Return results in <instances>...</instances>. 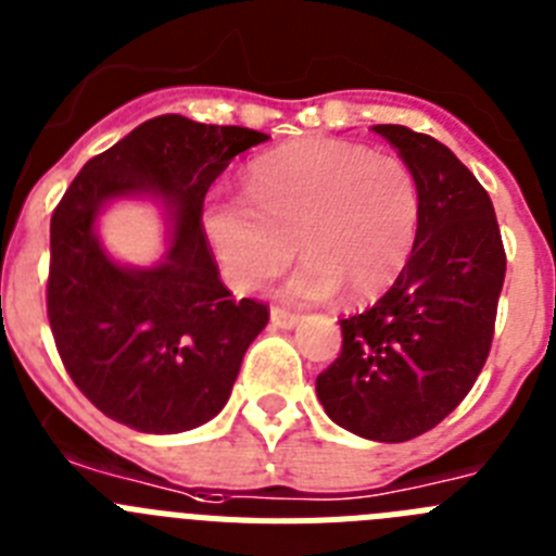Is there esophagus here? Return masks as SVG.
<instances>
[{
	"instance_id": "esophagus-1",
	"label": "esophagus",
	"mask_w": 556,
	"mask_h": 556,
	"mask_svg": "<svg viewBox=\"0 0 556 556\" xmlns=\"http://www.w3.org/2000/svg\"><path fill=\"white\" fill-rule=\"evenodd\" d=\"M269 320H273L275 328H294L298 323H301V317H298L294 312H287V308L273 306L269 308Z\"/></svg>"
}]
</instances>
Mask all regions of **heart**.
Listing matches in <instances>:
<instances>
[{
  "instance_id": "1",
  "label": "heart",
  "mask_w": 556,
  "mask_h": 556,
  "mask_svg": "<svg viewBox=\"0 0 556 556\" xmlns=\"http://www.w3.org/2000/svg\"><path fill=\"white\" fill-rule=\"evenodd\" d=\"M420 225V189L395 155L351 141L303 139L248 166V194L214 198L203 230L225 281L239 292L269 283L298 253L287 283L294 301L384 294L409 262Z\"/></svg>"
}]
</instances>
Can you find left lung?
Wrapping results in <instances>:
<instances>
[{
  "label": "left lung",
  "mask_w": 556,
  "mask_h": 556,
  "mask_svg": "<svg viewBox=\"0 0 556 556\" xmlns=\"http://www.w3.org/2000/svg\"><path fill=\"white\" fill-rule=\"evenodd\" d=\"M420 189L409 262L365 314L339 320L342 353L317 376L333 424L376 443H406L468 395L493 342L507 273L484 186L454 152L404 125H376Z\"/></svg>",
  "instance_id": "left-lung-1"
}]
</instances>
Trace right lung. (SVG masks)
<instances>
[{"label":"right lung","instance_id":"add662e5","mask_svg":"<svg viewBox=\"0 0 556 556\" xmlns=\"http://www.w3.org/2000/svg\"><path fill=\"white\" fill-rule=\"evenodd\" d=\"M267 132L203 125L178 113L144 122L88 161L49 223L47 314L83 395L116 424L180 434L217 417L269 320L233 301L203 230V200L239 152ZM113 199L165 208L167 253L152 268L116 263L96 219Z\"/></svg>","mask_w":556,"mask_h":556}]
</instances>
